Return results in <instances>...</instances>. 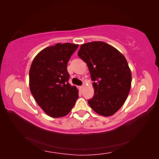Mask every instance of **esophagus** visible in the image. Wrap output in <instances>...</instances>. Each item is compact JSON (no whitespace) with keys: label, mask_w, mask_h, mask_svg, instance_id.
<instances>
[{"label":"esophagus","mask_w":159,"mask_h":159,"mask_svg":"<svg viewBox=\"0 0 159 159\" xmlns=\"http://www.w3.org/2000/svg\"><path fill=\"white\" fill-rule=\"evenodd\" d=\"M79 88H80V90H83V86L82 85V86H80V87H79Z\"/></svg>","instance_id":"1"}]
</instances>
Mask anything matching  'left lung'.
I'll return each mask as SVG.
<instances>
[{
	"label": "left lung",
	"instance_id": "left-lung-1",
	"mask_svg": "<svg viewBox=\"0 0 159 159\" xmlns=\"http://www.w3.org/2000/svg\"><path fill=\"white\" fill-rule=\"evenodd\" d=\"M79 57L87 64L95 93L88 99L94 111L104 116L114 114L130 92L132 76L127 60L119 51L102 41L80 45Z\"/></svg>",
	"mask_w": 159,
	"mask_h": 159
}]
</instances>
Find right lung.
<instances>
[{"label":"right lung","instance_id":"1","mask_svg":"<svg viewBox=\"0 0 159 159\" xmlns=\"http://www.w3.org/2000/svg\"><path fill=\"white\" fill-rule=\"evenodd\" d=\"M79 45L57 43L41 50L29 70V88L37 104L54 118L69 114L79 98L76 86L69 84L67 63Z\"/></svg>","mask_w":159,"mask_h":159}]
</instances>
